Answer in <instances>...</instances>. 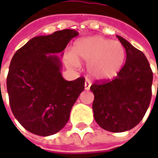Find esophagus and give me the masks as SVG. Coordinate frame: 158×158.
<instances>
[{"mask_svg": "<svg viewBox=\"0 0 158 158\" xmlns=\"http://www.w3.org/2000/svg\"><path fill=\"white\" fill-rule=\"evenodd\" d=\"M90 85H91V82H89V80H86V81H85V83H84V89H85L86 90H88V89H89V88H90Z\"/></svg>", "mask_w": 158, "mask_h": 158, "instance_id": "obj_1", "label": "esophagus"}]
</instances>
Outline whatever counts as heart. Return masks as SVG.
I'll return each mask as SVG.
<instances>
[{"instance_id":"b5f03b06","label":"heart","mask_w":158,"mask_h":158,"mask_svg":"<svg viewBox=\"0 0 158 158\" xmlns=\"http://www.w3.org/2000/svg\"><path fill=\"white\" fill-rule=\"evenodd\" d=\"M125 57L121 43L100 36L77 40L72 52L65 55L67 62L75 67L79 61L89 62V73L97 79H110L116 76L123 66Z\"/></svg>"}]
</instances>
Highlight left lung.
<instances>
[{"label":"left lung","instance_id":"left-lung-1","mask_svg":"<svg viewBox=\"0 0 158 158\" xmlns=\"http://www.w3.org/2000/svg\"><path fill=\"white\" fill-rule=\"evenodd\" d=\"M117 38L126 50L125 65L114 79L96 81L90 90L97 123L106 131L121 133L135 127L144 117L151 100L153 73L142 51L122 37Z\"/></svg>","mask_w":158,"mask_h":158}]
</instances>
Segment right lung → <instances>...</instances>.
<instances>
[{"label": "right lung", "mask_w": 158, "mask_h": 158, "mask_svg": "<svg viewBox=\"0 0 158 158\" xmlns=\"http://www.w3.org/2000/svg\"><path fill=\"white\" fill-rule=\"evenodd\" d=\"M78 35L66 29L29 40L11 60L7 90L11 111L29 132L48 136L61 130L84 89V77L66 81L57 55Z\"/></svg>", "instance_id": "1"}]
</instances>
